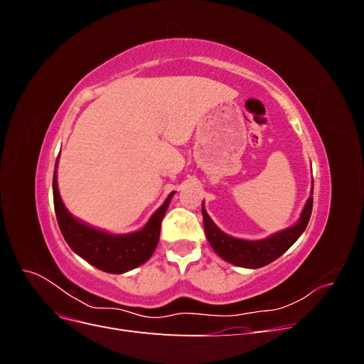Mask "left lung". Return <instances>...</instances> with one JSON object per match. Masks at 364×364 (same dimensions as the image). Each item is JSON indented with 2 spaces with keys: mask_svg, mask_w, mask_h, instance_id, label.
<instances>
[{
  "mask_svg": "<svg viewBox=\"0 0 364 364\" xmlns=\"http://www.w3.org/2000/svg\"><path fill=\"white\" fill-rule=\"evenodd\" d=\"M311 211L313 197H308V200L301 213V217L297 220L296 225L281 230V232L273 234L269 238L250 241L234 238L222 232L213 222V218L208 215L202 203L203 226L209 245L213 246L217 255L222 257L225 261L246 269H259L267 266V264L278 259L282 253L287 252L294 241L302 235L308 222H310Z\"/></svg>",
  "mask_w": 364,
  "mask_h": 364,
  "instance_id": "1",
  "label": "left lung"
}]
</instances>
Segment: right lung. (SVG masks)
Returning <instances> with one entry per match:
<instances>
[{"mask_svg": "<svg viewBox=\"0 0 364 364\" xmlns=\"http://www.w3.org/2000/svg\"><path fill=\"white\" fill-rule=\"evenodd\" d=\"M56 168H54L53 174L54 211H56L58 223L65 241L77 255L92 264L94 267L107 273L129 272L144 264L153 255L159 241L162 218L174 191L167 197V200L162 203L158 211L150 217L144 228L136 230V232L115 235L86 225L70 214L60 199Z\"/></svg>", "mask_w": 364, "mask_h": 364, "instance_id": "add662e5", "label": "right lung"}]
</instances>
